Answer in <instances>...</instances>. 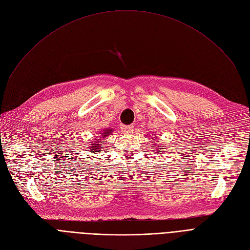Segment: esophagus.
Here are the masks:
<instances>
[{
	"label": "esophagus",
	"mask_w": 250,
	"mask_h": 250,
	"mask_svg": "<svg viewBox=\"0 0 250 250\" xmlns=\"http://www.w3.org/2000/svg\"><path fill=\"white\" fill-rule=\"evenodd\" d=\"M121 128L124 130V132H129V130H132L134 128L133 125H122Z\"/></svg>",
	"instance_id": "esophagus-1"
}]
</instances>
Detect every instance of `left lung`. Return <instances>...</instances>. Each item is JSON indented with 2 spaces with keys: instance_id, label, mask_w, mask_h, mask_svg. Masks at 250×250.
<instances>
[{
  "instance_id": "1",
  "label": "left lung",
  "mask_w": 250,
  "mask_h": 250,
  "mask_svg": "<svg viewBox=\"0 0 250 250\" xmlns=\"http://www.w3.org/2000/svg\"><path fill=\"white\" fill-rule=\"evenodd\" d=\"M153 145H154V146H155V144H153ZM158 151H160V150H158Z\"/></svg>"
}]
</instances>
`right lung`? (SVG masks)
<instances>
[{"label":"right lung","mask_w":250,"mask_h":250,"mask_svg":"<svg viewBox=\"0 0 250 250\" xmlns=\"http://www.w3.org/2000/svg\"><path fill=\"white\" fill-rule=\"evenodd\" d=\"M108 133H110V129H106V130H105V134H104V132H102V135H106V134H108ZM99 136L102 137L101 135H99ZM99 139H102V138H99ZM99 139H97L94 143L91 144V146L89 147V150H88V151L96 153V152H99L100 149L104 148V146H101L102 144H100V143H104L105 141H99Z\"/></svg>","instance_id":"1"}]
</instances>
